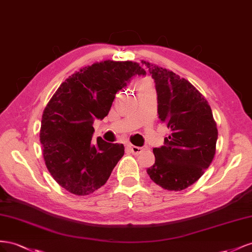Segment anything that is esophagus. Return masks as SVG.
Wrapping results in <instances>:
<instances>
[{"mask_svg": "<svg viewBox=\"0 0 252 252\" xmlns=\"http://www.w3.org/2000/svg\"><path fill=\"white\" fill-rule=\"evenodd\" d=\"M128 149L131 150V152L133 153V154H135V155H138V154H140L142 151H143V149L142 148H139V147H136V146H132V145H130L128 146Z\"/></svg>", "mask_w": 252, "mask_h": 252, "instance_id": "obj_1", "label": "esophagus"}]
</instances>
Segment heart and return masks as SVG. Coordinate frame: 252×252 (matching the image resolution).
I'll use <instances>...</instances> for the list:
<instances>
[{
	"label": "heart",
	"mask_w": 252,
	"mask_h": 252,
	"mask_svg": "<svg viewBox=\"0 0 252 252\" xmlns=\"http://www.w3.org/2000/svg\"><path fill=\"white\" fill-rule=\"evenodd\" d=\"M147 89H153V85L149 79H143L138 83V91L139 90H147Z\"/></svg>",
	"instance_id": "b5f03b06"
}]
</instances>
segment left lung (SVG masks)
Instances as JSON below:
<instances>
[{
    "label": "left lung",
    "mask_w": 252,
    "mask_h": 252,
    "mask_svg": "<svg viewBox=\"0 0 252 252\" xmlns=\"http://www.w3.org/2000/svg\"><path fill=\"white\" fill-rule=\"evenodd\" d=\"M154 79L158 117L172 131L164 146L154 148L150 178L170 191H182L197 182L215 155L218 128L210 105L185 78L141 61Z\"/></svg>",
    "instance_id": "obj_1"
}]
</instances>
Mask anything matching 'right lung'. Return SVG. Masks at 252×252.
I'll return each instance as SVG.
<instances>
[{
	"label": "right lung",
	"mask_w": 252,
	"mask_h": 252,
	"mask_svg": "<svg viewBox=\"0 0 252 252\" xmlns=\"http://www.w3.org/2000/svg\"><path fill=\"white\" fill-rule=\"evenodd\" d=\"M135 75H146L136 62H96L69 76L50 98L40 141L47 170L66 191L82 196L98 190L124 156L122 143L92 140L93 125L109 114L116 93Z\"/></svg>",
	"instance_id": "add662e5"
}]
</instances>
